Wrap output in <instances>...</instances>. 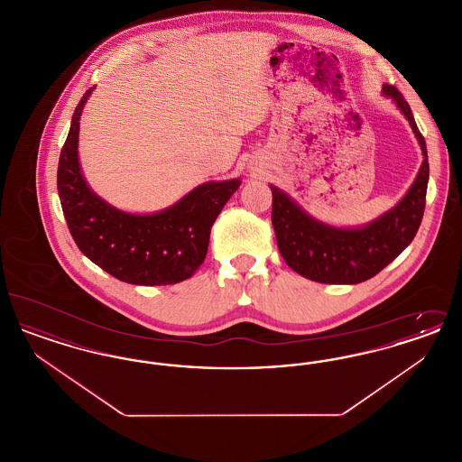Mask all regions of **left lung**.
<instances>
[{"instance_id":"8db88e82","label":"left lung","mask_w":462,"mask_h":462,"mask_svg":"<svg viewBox=\"0 0 462 462\" xmlns=\"http://www.w3.org/2000/svg\"><path fill=\"white\" fill-rule=\"evenodd\" d=\"M383 93L407 117L424 155L412 187L393 209L364 226L337 228L311 218L286 192L270 185L272 225L279 251L296 273L310 281L320 284L364 282L392 263L418 234L430 178L426 142L403 95L393 85H384Z\"/></svg>"}]
</instances>
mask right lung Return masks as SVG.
Segmentation results:
<instances>
[{
	"mask_svg": "<svg viewBox=\"0 0 462 462\" xmlns=\"http://www.w3.org/2000/svg\"><path fill=\"white\" fill-rule=\"evenodd\" d=\"M93 89L83 95L72 114L59 159L57 189L69 232L88 260L123 282H181L204 262L211 226L241 180L202 183L154 215L116 209L89 189L78 159L79 117Z\"/></svg>",
	"mask_w": 462,
	"mask_h": 462,
	"instance_id": "right-lung-1",
	"label": "right lung"
}]
</instances>
